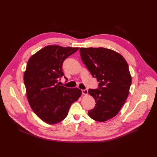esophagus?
Instances as JSON below:
<instances>
[{
  "instance_id": "esophagus-1",
  "label": "esophagus",
  "mask_w": 157,
  "mask_h": 157,
  "mask_svg": "<svg viewBox=\"0 0 157 157\" xmlns=\"http://www.w3.org/2000/svg\"><path fill=\"white\" fill-rule=\"evenodd\" d=\"M81 91H82V94L83 95H87L88 94V90H87V89H82Z\"/></svg>"
}]
</instances>
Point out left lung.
<instances>
[{
  "instance_id": "left-lung-1",
  "label": "left lung",
  "mask_w": 157,
  "mask_h": 157,
  "mask_svg": "<svg viewBox=\"0 0 157 157\" xmlns=\"http://www.w3.org/2000/svg\"><path fill=\"white\" fill-rule=\"evenodd\" d=\"M79 52L83 63L99 82L97 89L88 90L96 101L88 114L105 122L118 114L128 97L132 83L128 64L121 55L109 49L81 48Z\"/></svg>"
}]
</instances>
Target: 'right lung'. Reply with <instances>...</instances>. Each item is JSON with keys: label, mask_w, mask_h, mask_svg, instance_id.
Returning a JSON list of instances; mask_svg holds the SVG:
<instances>
[{"label": "right lung", "mask_w": 157, "mask_h": 157, "mask_svg": "<svg viewBox=\"0 0 157 157\" xmlns=\"http://www.w3.org/2000/svg\"><path fill=\"white\" fill-rule=\"evenodd\" d=\"M78 49L49 45L28 61L24 76L27 99L35 114L48 124H57L65 119L72 103L81 95V89L65 87L58 82L64 76V61Z\"/></svg>", "instance_id": "right-lung-1"}]
</instances>
